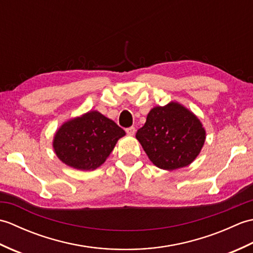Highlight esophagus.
<instances>
[{
  "label": "esophagus",
  "instance_id": "esophagus-1",
  "mask_svg": "<svg viewBox=\"0 0 253 253\" xmlns=\"http://www.w3.org/2000/svg\"><path fill=\"white\" fill-rule=\"evenodd\" d=\"M126 132H127V135H129V136H133L135 135V132H136V128L135 127H128V128H126Z\"/></svg>",
  "mask_w": 253,
  "mask_h": 253
}]
</instances>
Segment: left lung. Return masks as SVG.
Segmentation results:
<instances>
[{
  "instance_id": "8db88e82",
  "label": "left lung",
  "mask_w": 253,
  "mask_h": 253,
  "mask_svg": "<svg viewBox=\"0 0 253 253\" xmlns=\"http://www.w3.org/2000/svg\"><path fill=\"white\" fill-rule=\"evenodd\" d=\"M136 138L159 169L173 170L191 164L206 141L200 120L185 106L170 102L155 106Z\"/></svg>"
}]
</instances>
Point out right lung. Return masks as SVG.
<instances>
[{
  "label": "right lung",
  "instance_id": "1",
  "mask_svg": "<svg viewBox=\"0 0 253 253\" xmlns=\"http://www.w3.org/2000/svg\"><path fill=\"white\" fill-rule=\"evenodd\" d=\"M125 130L98 111L69 120L58 128L53 148L63 163L76 169L93 170L105 162Z\"/></svg>",
  "mask_w": 253,
  "mask_h": 253
}]
</instances>
